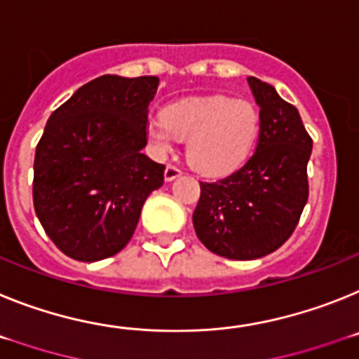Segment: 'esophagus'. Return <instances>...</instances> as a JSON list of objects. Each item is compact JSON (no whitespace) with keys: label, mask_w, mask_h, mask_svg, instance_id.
<instances>
[{"label":"esophagus","mask_w":359,"mask_h":359,"mask_svg":"<svg viewBox=\"0 0 359 359\" xmlns=\"http://www.w3.org/2000/svg\"><path fill=\"white\" fill-rule=\"evenodd\" d=\"M180 175H182V171L177 166H173V164H168L166 170H164V180H166V182H171V180H175L177 177Z\"/></svg>","instance_id":"34e87169"}]
</instances>
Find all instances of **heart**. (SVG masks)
Returning <instances> with one entry per match:
<instances>
[{"instance_id": "b5f03b06", "label": "heart", "mask_w": 359, "mask_h": 359, "mask_svg": "<svg viewBox=\"0 0 359 359\" xmlns=\"http://www.w3.org/2000/svg\"><path fill=\"white\" fill-rule=\"evenodd\" d=\"M260 132L253 102L226 95L188 97L171 102L161 119L146 123L155 154L168 155L177 141H188V161L205 177H224L248 161Z\"/></svg>"}]
</instances>
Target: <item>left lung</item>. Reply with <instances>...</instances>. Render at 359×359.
<instances>
[{
  "instance_id": "obj_1",
  "label": "left lung",
  "mask_w": 359,
  "mask_h": 359,
  "mask_svg": "<svg viewBox=\"0 0 359 359\" xmlns=\"http://www.w3.org/2000/svg\"><path fill=\"white\" fill-rule=\"evenodd\" d=\"M260 106L255 154L235 173L201 182L193 213L198 240L211 253L255 260L273 253L292 235L309 197L307 162L313 139L294 106L257 77H248Z\"/></svg>"
}]
</instances>
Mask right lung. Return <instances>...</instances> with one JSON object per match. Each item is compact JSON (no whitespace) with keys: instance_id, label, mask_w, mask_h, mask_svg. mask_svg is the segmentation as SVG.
I'll list each match as a JSON object with an SVG mask.
<instances>
[{"instance_id":"obj_1","label":"right lung","mask_w":359,"mask_h":359,"mask_svg":"<svg viewBox=\"0 0 359 359\" xmlns=\"http://www.w3.org/2000/svg\"><path fill=\"white\" fill-rule=\"evenodd\" d=\"M158 77L101 76L46 121L34 158V210L67 257L97 262L130 242L164 166L146 157Z\"/></svg>"}]
</instances>
